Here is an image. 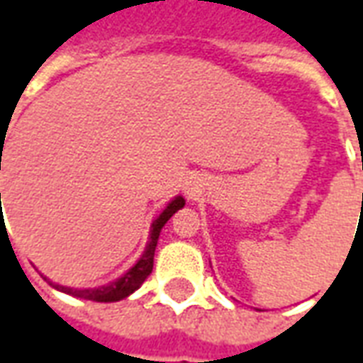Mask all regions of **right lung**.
<instances>
[{
    "mask_svg": "<svg viewBox=\"0 0 363 363\" xmlns=\"http://www.w3.org/2000/svg\"><path fill=\"white\" fill-rule=\"evenodd\" d=\"M182 206H184V199H182V196H174V199L164 206V211L152 220V224H150L149 242H147V248H145L143 256L137 260V264L133 266V268H129V270L121 276V278H117V280H113V282H109V284L105 286H99V288H85V290L69 288V286H59L55 284V282H49V284L53 286V288H57L59 292H65V294L75 296V298H83V300H91V302H119L123 298H127V296L133 294L135 290H139L140 284L147 280V276L152 272V258H155V248H157V242H159V234H161L162 226L167 224V220H169L177 211H181Z\"/></svg>",
    "mask_w": 363,
    "mask_h": 363,
    "instance_id": "right-lung-1",
    "label": "right lung"
}]
</instances>
